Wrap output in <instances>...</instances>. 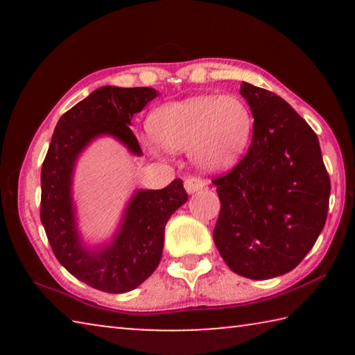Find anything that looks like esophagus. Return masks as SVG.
<instances>
[{
  "instance_id": "34e87169",
  "label": "esophagus",
  "mask_w": 355,
  "mask_h": 355,
  "mask_svg": "<svg viewBox=\"0 0 355 355\" xmlns=\"http://www.w3.org/2000/svg\"><path fill=\"white\" fill-rule=\"evenodd\" d=\"M203 186H207V182L205 180H202L199 177H189L184 180V189L189 192V194H192V192H197L200 191Z\"/></svg>"
}]
</instances>
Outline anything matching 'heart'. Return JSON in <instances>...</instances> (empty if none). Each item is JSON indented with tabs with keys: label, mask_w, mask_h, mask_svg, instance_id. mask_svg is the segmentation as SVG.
<instances>
[{
	"label": "heart",
	"mask_w": 355,
	"mask_h": 355,
	"mask_svg": "<svg viewBox=\"0 0 355 355\" xmlns=\"http://www.w3.org/2000/svg\"><path fill=\"white\" fill-rule=\"evenodd\" d=\"M252 112L238 95H196L172 101L150 114L147 128L171 152H189L205 171L235 164L248 147Z\"/></svg>",
	"instance_id": "heart-1"
}]
</instances>
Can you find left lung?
<instances>
[{"label":"left lung","mask_w":355,"mask_h":355,"mask_svg":"<svg viewBox=\"0 0 355 355\" xmlns=\"http://www.w3.org/2000/svg\"><path fill=\"white\" fill-rule=\"evenodd\" d=\"M254 116L248 153L218 186L213 238L227 266L264 280L293 271L313 248L327 218L330 178L320 141L284 98L241 84Z\"/></svg>","instance_id":"1"}]
</instances>
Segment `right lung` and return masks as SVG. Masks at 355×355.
I'll return each instance as SVG.
<instances>
[{"label": "right lung", "mask_w": 355, "mask_h": 355, "mask_svg": "<svg viewBox=\"0 0 355 355\" xmlns=\"http://www.w3.org/2000/svg\"><path fill=\"white\" fill-rule=\"evenodd\" d=\"M158 97L152 87L103 86L59 119L42 164L40 220L58 261L95 290L127 293L158 268L164 228L171 216L188 200L180 178L164 189L136 191L125 209L114 239L87 249L78 233L71 178L80 153L98 136H112L141 156L131 119Z\"/></svg>", "instance_id": "1"}]
</instances>
